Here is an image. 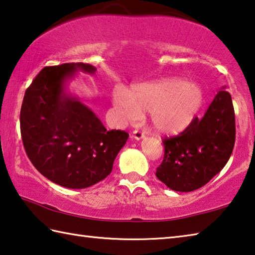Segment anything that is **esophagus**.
Listing matches in <instances>:
<instances>
[{
  "label": "esophagus",
  "mask_w": 255,
  "mask_h": 255,
  "mask_svg": "<svg viewBox=\"0 0 255 255\" xmlns=\"http://www.w3.org/2000/svg\"><path fill=\"white\" fill-rule=\"evenodd\" d=\"M132 137L135 138L136 140H140L143 137H145V132L139 130V129H136V130H133V132H132Z\"/></svg>",
  "instance_id": "34e87169"
}]
</instances>
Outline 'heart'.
<instances>
[{
  "label": "heart",
  "instance_id": "heart-1",
  "mask_svg": "<svg viewBox=\"0 0 255 255\" xmlns=\"http://www.w3.org/2000/svg\"><path fill=\"white\" fill-rule=\"evenodd\" d=\"M203 100L201 88L182 79L143 83L129 94L118 90L114 97L116 108L125 120L135 122L141 113H149L152 127L164 133H178L191 126Z\"/></svg>",
  "mask_w": 255,
  "mask_h": 255
}]
</instances>
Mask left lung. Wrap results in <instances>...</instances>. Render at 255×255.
I'll list each match as a JSON object with an SVG mask.
<instances>
[{"label":"left lung","mask_w":255,"mask_h":255,"mask_svg":"<svg viewBox=\"0 0 255 255\" xmlns=\"http://www.w3.org/2000/svg\"><path fill=\"white\" fill-rule=\"evenodd\" d=\"M235 115L231 95L220 90L203 118L178 136L165 138L164 159L156 176L176 192L201 188L219 174L232 155Z\"/></svg>","instance_id":"obj_1"}]
</instances>
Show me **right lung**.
<instances>
[{"mask_svg":"<svg viewBox=\"0 0 255 255\" xmlns=\"http://www.w3.org/2000/svg\"><path fill=\"white\" fill-rule=\"evenodd\" d=\"M96 70L82 62L45 67L23 98L20 126L26 155L44 177L67 188H86L107 177L129 137L124 130H107L66 90L76 72Z\"/></svg>","mask_w":255,"mask_h":255,"instance_id":"1","label":"right lung"}]
</instances>
